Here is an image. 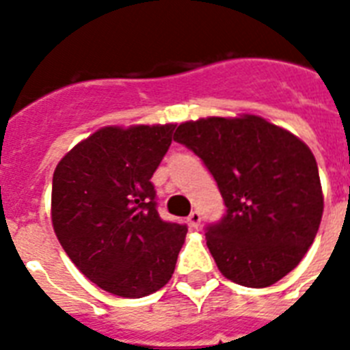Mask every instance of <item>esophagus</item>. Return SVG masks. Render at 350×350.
<instances>
[{
    "mask_svg": "<svg viewBox=\"0 0 350 350\" xmlns=\"http://www.w3.org/2000/svg\"><path fill=\"white\" fill-rule=\"evenodd\" d=\"M187 221H189V225H191L192 229H198V227H200V224H202V214L198 213V211H194V213L189 214Z\"/></svg>",
    "mask_w": 350,
    "mask_h": 350,
    "instance_id": "34e87169",
    "label": "esophagus"
}]
</instances>
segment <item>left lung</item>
<instances>
[{
    "mask_svg": "<svg viewBox=\"0 0 350 350\" xmlns=\"http://www.w3.org/2000/svg\"><path fill=\"white\" fill-rule=\"evenodd\" d=\"M174 139L203 159L224 196L227 214L205 234L219 272L252 288L287 276L314 241L323 214L310 148L254 114L185 121Z\"/></svg>",
    "mask_w": 350,
    "mask_h": 350,
    "instance_id": "obj_1",
    "label": "left lung"
}]
</instances>
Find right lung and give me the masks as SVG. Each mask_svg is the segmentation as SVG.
I'll return each mask as SVG.
<instances>
[{
	"label": "right lung",
	"instance_id": "1",
	"mask_svg": "<svg viewBox=\"0 0 350 350\" xmlns=\"http://www.w3.org/2000/svg\"><path fill=\"white\" fill-rule=\"evenodd\" d=\"M176 125L103 126L70 148L52 178V227L90 282L120 298L165 287L185 243L187 225L156 211L150 178Z\"/></svg>",
	"mask_w": 350,
	"mask_h": 350
}]
</instances>
